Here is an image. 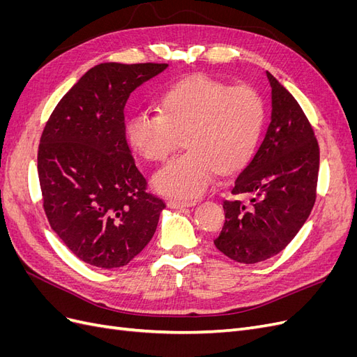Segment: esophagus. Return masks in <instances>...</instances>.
I'll return each mask as SVG.
<instances>
[{
    "instance_id": "1",
    "label": "esophagus",
    "mask_w": 357,
    "mask_h": 357,
    "mask_svg": "<svg viewBox=\"0 0 357 357\" xmlns=\"http://www.w3.org/2000/svg\"><path fill=\"white\" fill-rule=\"evenodd\" d=\"M167 204H168L169 208L180 210V208H185V207H192V205H195V201H177V199H169Z\"/></svg>"
}]
</instances>
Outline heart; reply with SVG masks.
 Listing matches in <instances>:
<instances>
[{"label": "heart", "instance_id": "b5f03b06", "mask_svg": "<svg viewBox=\"0 0 357 357\" xmlns=\"http://www.w3.org/2000/svg\"><path fill=\"white\" fill-rule=\"evenodd\" d=\"M158 113L137 112L126 123L129 143L143 158H168L183 137L186 152L158 169V192L193 199L215 172L241 167L252 156L264 125V102L248 86H229L195 75L159 96Z\"/></svg>", "mask_w": 357, "mask_h": 357}]
</instances>
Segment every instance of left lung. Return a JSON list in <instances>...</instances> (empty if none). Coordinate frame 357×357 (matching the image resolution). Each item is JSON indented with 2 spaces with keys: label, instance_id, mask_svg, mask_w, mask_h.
Returning a JSON list of instances; mask_svg holds the SVG:
<instances>
[{
  "label": "left lung",
  "instance_id": "8db88e82",
  "mask_svg": "<svg viewBox=\"0 0 357 357\" xmlns=\"http://www.w3.org/2000/svg\"><path fill=\"white\" fill-rule=\"evenodd\" d=\"M271 121L252 160L235 178L232 193L248 202L225 201V225L214 245L241 264L280 253L295 238L316 201L319 146L291 93L271 73Z\"/></svg>",
  "mask_w": 357,
  "mask_h": 357
}]
</instances>
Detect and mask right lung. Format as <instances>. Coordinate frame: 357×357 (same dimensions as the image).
Masks as SVG:
<instances>
[{"label":"right lung","instance_id":"1","mask_svg":"<svg viewBox=\"0 0 357 357\" xmlns=\"http://www.w3.org/2000/svg\"><path fill=\"white\" fill-rule=\"evenodd\" d=\"M168 63L102 62L62 96L43 131L38 178L52 229L80 261L129 264L165 202L146 190L125 135V104Z\"/></svg>","mask_w":357,"mask_h":357}]
</instances>
